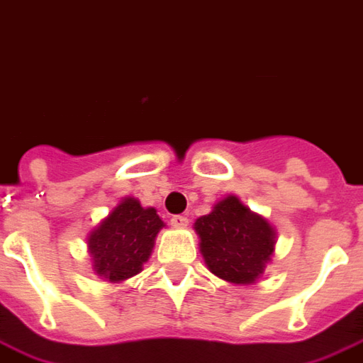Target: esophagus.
<instances>
[{
	"instance_id": "esophagus-1",
	"label": "esophagus",
	"mask_w": 363,
	"mask_h": 363,
	"mask_svg": "<svg viewBox=\"0 0 363 363\" xmlns=\"http://www.w3.org/2000/svg\"><path fill=\"white\" fill-rule=\"evenodd\" d=\"M171 225H173V227H179V229H182V227H186V225H189V217H186V216H173V217H171Z\"/></svg>"
}]
</instances>
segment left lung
Returning a JSON list of instances; mask_svg holds the SVG:
<instances>
[{"mask_svg": "<svg viewBox=\"0 0 363 363\" xmlns=\"http://www.w3.org/2000/svg\"><path fill=\"white\" fill-rule=\"evenodd\" d=\"M194 230L208 269L229 283H256L275 252V229L236 196L223 198L208 216L198 217Z\"/></svg>", "mask_w": 363, "mask_h": 363, "instance_id": "obj_1", "label": "left lung"}]
</instances>
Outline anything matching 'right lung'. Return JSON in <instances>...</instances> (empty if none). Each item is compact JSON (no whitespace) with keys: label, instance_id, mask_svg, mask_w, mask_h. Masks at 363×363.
I'll return each instance as SVG.
<instances>
[{"label":"right lung","instance_id":"1","mask_svg":"<svg viewBox=\"0 0 363 363\" xmlns=\"http://www.w3.org/2000/svg\"><path fill=\"white\" fill-rule=\"evenodd\" d=\"M163 227L165 223L154 208H142L130 196L123 198L86 238L94 273L109 283L138 275Z\"/></svg>","mask_w":363,"mask_h":363}]
</instances>
